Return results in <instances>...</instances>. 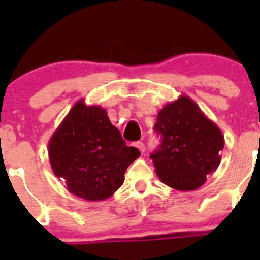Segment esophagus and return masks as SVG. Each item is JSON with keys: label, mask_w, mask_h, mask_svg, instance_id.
<instances>
[{"label": "esophagus", "mask_w": 260, "mask_h": 260, "mask_svg": "<svg viewBox=\"0 0 260 260\" xmlns=\"http://www.w3.org/2000/svg\"><path fill=\"white\" fill-rule=\"evenodd\" d=\"M135 147H136V148H138V151H140L141 153H143V152H145V149H146L145 143H143V142H136Z\"/></svg>", "instance_id": "obj_1"}]
</instances>
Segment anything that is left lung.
I'll return each instance as SVG.
<instances>
[{
	"mask_svg": "<svg viewBox=\"0 0 260 260\" xmlns=\"http://www.w3.org/2000/svg\"><path fill=\"white\" fill-rule=\"evenodd\" d=\"M161 146L151 154L158 179L179 191H193L219 167L224 136L200 107L181 94L157 114Z\"/></svg>",
	"mask_w": 260,
	"mask_h": 260,
	"instance_id": "1",
	"label": "left lung"
}]
</instances>
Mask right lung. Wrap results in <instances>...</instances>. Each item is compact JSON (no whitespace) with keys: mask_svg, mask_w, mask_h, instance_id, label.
<instances>
[{"mask_svg":"<svg viewBox=\"0 0 260 260\" xmlns=\"http://www.w3.org/2000/svg\"><path fill=\"white\" fill-rule=\"evenodd\" d=\"M52 172L69 192L88 201L111 198L124 182L127 167L140 157L128 147L106 109L80 99L49 141Z\"/></svg>","mask_w":260,"mask_h":260,"instance_id":"right-lung-1","label":"right lung"}]
</instances>
